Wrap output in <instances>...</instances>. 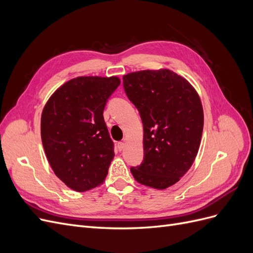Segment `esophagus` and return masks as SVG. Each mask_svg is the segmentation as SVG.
<instances>
[{
    "label": "esophagus",
    "instance_id": "obj_1",
    "mask_svg": "<svg viewBox=\"0 0 253 253\" xmlns=\"http://www.w3.org/2000/svg\"><path fill=\"white\" fill-rule=\"evenodd\" d=\"M117 148L119 151H122L125 148H126V143L125 142H118L117 143Z\"/></svg>",
    "mask_w": 253,
    "mask_h": 253
}]
</instances>
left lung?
<instances>
[{"label":"left lung","instance_id":"left-lung-1","mask_svg":"<svg viewBox=\"0 0 253 253\" xmlns=\"http://www.w3.org/2000/svg\"><path fill=\"white\" fill-rule=\"evenodd\" d=\"M124 87L143 125V160L131 172L141 185L167 189L187 173L200 149L201 99L186 79L169 70L127 74Z\"/></svg>","mask_w":253,"mask_h":253}]
</instances>
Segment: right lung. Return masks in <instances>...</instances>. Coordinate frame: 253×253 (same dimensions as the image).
I'll list each match as a JSON object with an SVG mask.
<instances>
[{
  "label": "right lung",
  "instance_id": "add662e5",
  "mask_svg": "<svg viewBox=\"0 0 253 253\" xmlns=\"http://www.w3.org/2000/svg\"><path fill=\"white\" fill-rule=\"evenodd\" d=\"M117 77H78L59 87L45 104L41 138L51 169L67 187L84 192L100 185L114 157L103 118Z\"/></svg>",
  "mask_w": 253,
  "mask_h": 253
}]
</instances>
